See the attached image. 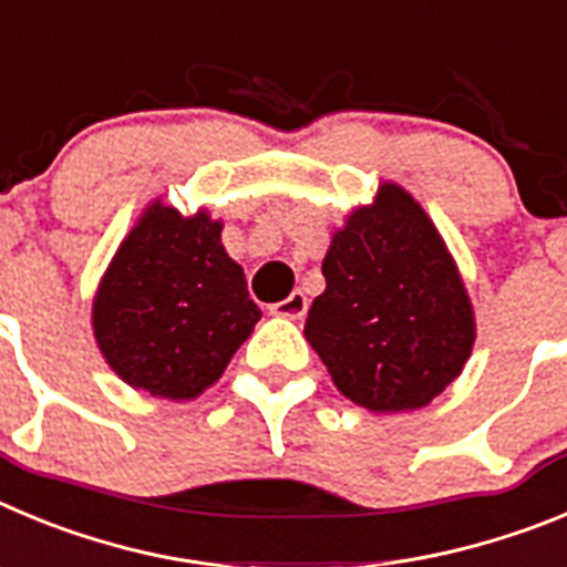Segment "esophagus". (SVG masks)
<instances>
[{
    "mask_svg": "<svg viewBox=\"0 0 567 567\" xmlns=\"http://www.w3.org/2000/svg\"><path fill=\"white\" fill-rule=\"evenodd\" d=\"M305 310H308V296H305L302 290H293L288 299H282V302L274 305L271 313L285 316V319H302Z\"/></svg>",
    "mask_w": 567,
    "mask_h": 567,
    "instance_id": "34e87169",
    "label": "esophagus"
}]
</instances>
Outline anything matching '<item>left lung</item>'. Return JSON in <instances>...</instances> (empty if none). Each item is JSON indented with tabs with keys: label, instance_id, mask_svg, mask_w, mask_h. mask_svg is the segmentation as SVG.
<instances>
[{
	"label": "left lung",
	"instance_id": "8db88e82",
	"mask_svg": "<svg viewBox=\"0 0 567 567\" xmlns=\"http://www.w3.org/2000/svg\"><path fill=\"white\" fill-rule=\"evenodd\" d=\"M305 336L350 401L417 410L461 375L474 313L455 262L421 206L384 183L350 214L321 262Z\"/></svg>",
	"mask_w": 567,
	"mask_h": 567
}]
</instances>
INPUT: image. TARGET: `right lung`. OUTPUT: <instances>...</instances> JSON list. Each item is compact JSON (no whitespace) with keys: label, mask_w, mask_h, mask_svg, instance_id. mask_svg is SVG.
Wrapping results in <instances>:
<instances>
[{"label":"right lung","mask_w":567,"mask_h":567,"mask_svg":"<svg viewBox=\"0 0 567 567\" xmlns=\"http://www.w3.org/2000/svg\"><path fill=\"white\" fill-rule=\"evenodd\" d=\"M220 231L206 212L183 217L155 203L106 268L93 305L95 339L135 390L172 401L200 395L262 316Z\"/></svg>","instance_id":"add662e5"}]
</instances>
